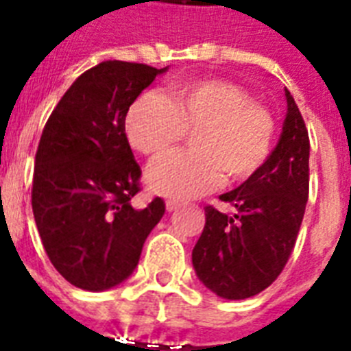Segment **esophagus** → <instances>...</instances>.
Instances as JSON below:
<instances>
[{
    "mask_svg": "<svg viewBox=\"0 0 351 351\" xmlns=\"http://www.w3.org/2000/svg\"><path fill=\"white\" fill-rule=\"evenodd\" d=\"M180 207H182L180 202H176V200H167V202H166V209H167V213H173V210L180 209Z\"/></svg>",
    "mask_w": 351,
    "mask_h": 351,
    "instance_id": "esophagus-1",
    "label": "esophagus"
}]
</instances>
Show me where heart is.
Instances as JSON below:
<instances>
[{"label": "heart", "instance_id": "heart-1", "mask_svg": "<svg viewBox=\"0 0 351 351\" xmlns=\"http://www.w3.org/2000/svg\"><path fill=\"white\" fill-rule=\"evenodd\" d=\"M128 141L136 151L156 156L193 136V153L175 151L147 169V185L162 196L189 200L230 178L254 175L272 153L276 122L267 108L232 82L204 79L176 84L169 97L146 92L126 113Z\"/></svg>", "mask_w": 351, "mask_h": 351}]
</instances>
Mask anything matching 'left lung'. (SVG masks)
I'll return each mask as SVG.
<instances>
[{
    "mask_svg": "<svg viewBox=\"0 0 351 351\" xmlns=\"http://www.w3.org/2000/svg\"><path fill=\"white\" fill-rule=\"evenodd\" d=\"M278 146L240 187L220 196L229 216L205 207V227L193 249L202 283L223 299H247L274 283L294 250L308 200L310 141L294 97Z\"/></svg>",
    "mask_w": 351,
    "mask_h": 351,
    "instance_id": "obj_1",
    "label": "left lung"
}]
</instances>
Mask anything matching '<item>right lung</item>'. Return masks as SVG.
<instances>
[{
  "label": "right lung",
  "instance_id": "obj_1",
  "mask_svg": "<svg viewBox=\"0 0 351 351\" xmlns=\"http://www.w3.org/2000/svg\"><path fill=\"white\" fill-rule=\"evenodd\" d=\"M166 70L99 62L77 77L43 130L34 218L52 265L77 289L101 292L130 278L166 213L162 198L144 209L131 205L142 171L124 126L136 97Z\"/></svg>",
  "mask_w": 351,
  "mask_h": 351
}]
</instances>
